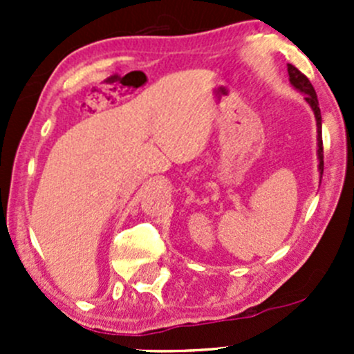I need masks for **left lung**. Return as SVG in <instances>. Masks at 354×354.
<instances>
[{
  "label": "left lung",
  "instance_id": "obj_1",
  "mask_svg": "<svg viewBox=\"0 0 354 354\" xmlns=\"http://www.w3.org/2000/svg\"><path fill=\"white\" fill-rule=\"evenodd\" d=\"M288 73H289V80L291 84L295 85L298 91H301L303 94L306 95V102L312 106L313 113H315V120H317V131H319V159H320V174L324 173V147H322V116H320V108H319V101H317V94L313 85L310 84L308 78L301 73L296 66L288 65ZM322 178V176H320Z\"/></svg>",
  "mask_w": 354,
  "mask_h": 354
}]
</instances>
